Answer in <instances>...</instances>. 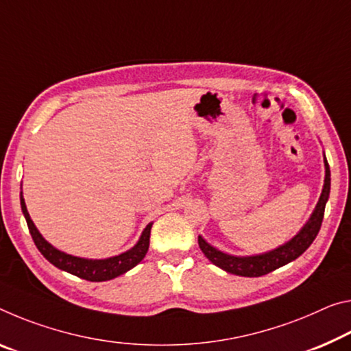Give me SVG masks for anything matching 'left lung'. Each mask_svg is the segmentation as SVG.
Wrapping results in <instances>:
<instances>
[{"mask_svg":"<svg viewBox=\"0 0 351 351\" xmlns=\"http://www.w3.org/2000/svg\"><path fill=\"white\" fill-rule=\"evenodd\" d=\"M325 162V182L324 189H322V195L319 198L315 209L311 219L306 221V225L300 230L295 237H292L291 241L286 242L285 245L278 247L271 252H267L263 254L256 256H231L226 254L220 250L214 248L204 241L202 236H198V245L202 248L206 258L210 263L215 264L220 269H223L228 274L239 275V276H263L270 274L280 267L286 265L292 261H295L298 256H302L306 250L309 248L311 243L314 242L322 226V220H324L325 214V206L330 197V187H331V173H330V165H328L326 158L324 159Z\"/></svg>","mask_w":351,"mask_h":351,"instance_id":"left-lung-1","label":"left lung"}]
</instances>
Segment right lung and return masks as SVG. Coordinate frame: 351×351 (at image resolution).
I'll list each match as a JSON object with an SVG mask.
<instances>
[{
  "label": "right lung",
  "mask_w": 351,
  "mask_h": 351,
  "mask_svg": "<svg viewBox=\"0 0 351 351\" xmlns=\"http://www.w3.org/2000/svg\"><path fill=\"white\" fill-rule=\"evenodd\" d=\"M20 204L26 219L27 228H29L32 241H34L38 252L43 254V258L48 259L49 263H51L54 267H58V269L69 271V274L75 276H80L82 280L95 281V282L114 280V278L123 275L128 270H131L132 267H136L143 258H145V254L148 252L149 232H152L153 223L147 225V228L143 230L141 239H138V242L134 247L119 256H112V258H108V259H86V258H77V256L66 254L64 252H60V250L54 248L51 243H48L40 232H38L34 221L31 220L29 213H27L23 197H20Z\"/></svg>",
  "instance_id": "right-lung-1"
}]
</instances>
